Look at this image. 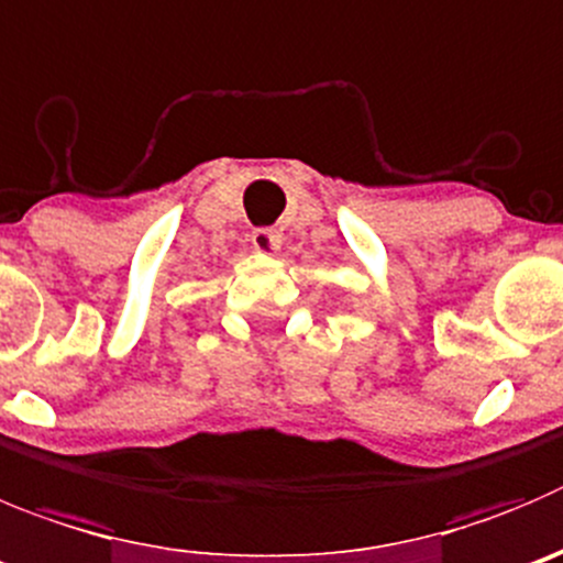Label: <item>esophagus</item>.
Returning a JSON list of instances; mask_svg holds the SVG:
<instances>
[{
	"mask_svg": "<svg viewBox=\"0 0 563 563\" xmlns=\"http://www.w3.org/2000/svg\"><path fill=\"white\" fill-rule=\"evenodd\" d=\"M251 245L256 251H262V254H276L278 245H282V234L273 227H260L251 232Z\"/></svg>",
	"mask_w": 563,
	"mask_h": 563,
	"instance_id": "obj_1",
	"label": "esophagus"
}]
</instances>
